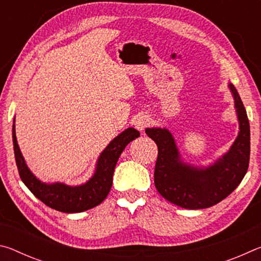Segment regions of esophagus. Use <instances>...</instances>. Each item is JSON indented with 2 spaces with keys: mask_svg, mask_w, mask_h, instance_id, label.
Masks as SVG:
<instances>
[{
  "mask_svg": "<svg viewBox=\"0 0 261 261\" xmlns=\"http://www.w3.org/2000/svg\"><path fill=\"white\" fill-rule=\"evenodd\" d=\"M134 124L137 130L143 131L145 130V127H147L149 124H151V118H149V116H147V115H144V114L138 115V116L135 118Z\"/></svg>",
  "mask_w": 261,
  "mask_h": 261,
  "instance_id": "34e87169",
  "label": "esophagus"
}]
</instances>
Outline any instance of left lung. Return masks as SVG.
Masks as SVG:
<instances>
[{
    "mask_svg": "<svg viewBox=\"0 0 261 261\" xmlns=\"http://www.w3.org/2000/svg\"><path fill=\"white\" fill-rule=\"evenodd\" d=\"M230 90L240 131L227 153L207 167L184 162L171 132L166 127H147L158 145L154 184L158 192L182 208L201 210L216 205L235 190L247 171L250 161V123L235 86Z\"/></svg>",
    "mask_w": 261,
    "mask_h": 261,
    "instance_id": "1",
    "label": "left lung"
}]
</instances>
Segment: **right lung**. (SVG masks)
<instances>
[{
  "instance_id": "right-lung-1",
  "label": "right lung",
  "mask_w": 261,
  "mask_h": 261,
  "mask_svg": "<svg viewBox=\"0 0 261 261\" xmlns=\"http://www.w3.org/2000/svg\"><path fill=\"white\" fill-rule=\"evenodd\" d=\"M139 131L127 127L122 134L110 141L108 146L101 152L96 161L95 170L92 177L82 185H67L64 183H43L35 177L29 169L20 152L16 138L15 118L12 124V141L16 165L23 183L39 200L50 208L63 213H81L101 204L108 196L113 184V175L118 158L127 144L138 138Z\"/></svg>"
}]
</instances>
